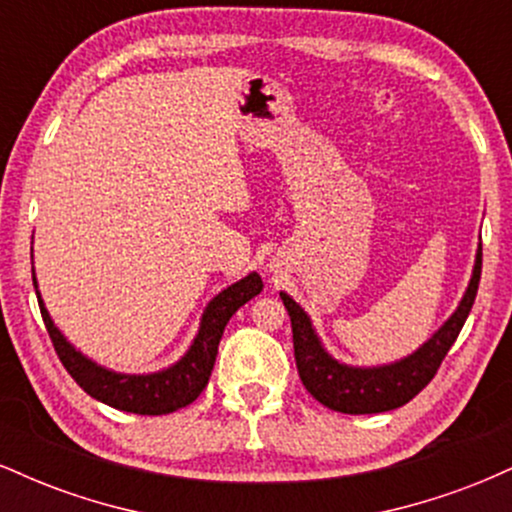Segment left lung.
Segmentation results:
<instances>
[{
    "mask_svg": "<svg viewBox=\"0 0 512 512\" xmlns=\"http://www.w3.org/2000/svg\"><path fill=\"white\" fill-rule=\"evenodd\" d=\"M479 279L481 243L477 257H474L472 279H469L467 291H464L455 313L419 349L399 361L383 363V366H349V363L334 358L325 349L322 339L317 337L310 315L293 301L289 293L281 291L279 296L291 317L293 354H296L298 375H301L305 390L320 404L342 411V414H380V411H392L407 404L431 383L445 354L455 344L457 334L472 310L474 298H477Z\"/></svg>",
    "mask_w": 512,
    "mask_h": 512,
    "instance_id": "1",
    "label": "left lung"
}]
</instances>
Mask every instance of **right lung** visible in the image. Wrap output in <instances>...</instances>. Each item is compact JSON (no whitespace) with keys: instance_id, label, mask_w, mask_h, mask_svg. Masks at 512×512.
<instances>
[{"instance_id":"1","label":"right lung","mask_w":512,"mask_h":512,"mask_svg":"<svg viewBox=\"0 0 512 512\" xmlns=\"http://www.w3.org/2000/svg\"><path fill=\"white\" fill-rule=\"evenodd\" d=\"M33 286L38 293L40 315H43L45 327L55 344L57 356H60L62 366L76 380V385L91 395L98 402L108 404V407L129 411V414H144V416H161L173 414L187 404H192L209 383V375L214 370L216 354H219L221 334L226 330L228 320L233 313L255 298L262 291V279L257 272L236 281V284L226 286L221 293L204 308L202 320H199V330L192 339L190 349L182 354L173 366L154 370V373H117L96 363L93 358L81 354L72 342L60 332V327L52 322V317L45 308L43 296L38 291V281H35L33 269Z\"/></svg>"}]
</instances>
